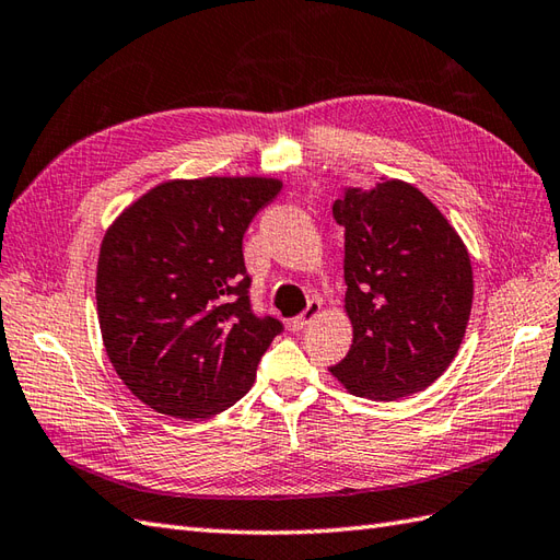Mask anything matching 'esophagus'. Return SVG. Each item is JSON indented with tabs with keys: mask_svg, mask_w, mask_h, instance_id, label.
I'll use <instances>...</instances> for the list:
<instances>
[{
	"mask_svg": "<svg viewBox=\"0 0 560 560\" xmlns=\"http://www.w3.org/2000/svg\"><path fill=\"white\" fill-rule=\"evenodd\" d=\"M319 312H322V303H319V301H310L307 307L301 312V315L291 319V329H293V331H303V329L307 327V324L319 315Z\"/></svg>",
	"mask_w": 560,
	"mask_h": 560,
	"instance_id": "1",
	"label": "esophagus"
}]
</instances>
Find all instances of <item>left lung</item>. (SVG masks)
Here are the masks:
<instances>
[{"mask_svg":"<svg viewBox=\"0 0 560 560\" xmlns=\"http://www.w3.org/2000/svg\"><path fill=\"white\" fill-rule=\"evenodd\" d=\"M346 312L353 346L331 368L350 394L396 400L424 392L456 358L472 310V265L436 205L406 180L348 188Z\"/></svg>","mask_w":560,"mask_h":560,"instance_id":"1","label":"left lung"}]
</instances>
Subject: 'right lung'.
<instances>
[{
  "instance_id": "1",
  "label": "right lung",
  "mask_w": 560,
  "mask_h": 560,
  "mask_svg": "<svg viewBox=\"0 0 560 560\" xmlns=\"http://www.w3.org/2000/svg\"><path fill=\"white\" fill-rule=\"evenodd\" d=\"M279 178L166 180L116 217L97 259L102 341L121 382L168 418L241 400L283 324L257 317L243 233Z\"/></svg>"
}]
</instances>
